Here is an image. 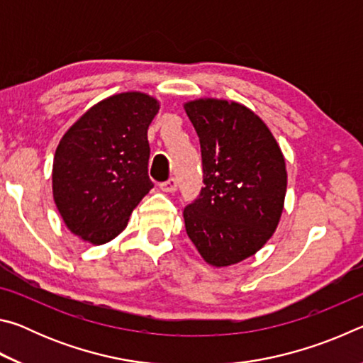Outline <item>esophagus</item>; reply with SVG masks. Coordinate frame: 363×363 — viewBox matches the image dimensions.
<instances>
[{"instance_id":"34e87169","label":"esophagus","mask_w":363,"mask_h":363,"mask_svg":"<svg viewBox=\"0 0 363 363\" xmlns=\"http://www.w3.org/2000/svg\"><path fill=\"white\" fill-rule=\"evenodd\" d=\"M160 189H162V192H164V194H173L177 189V181L174 179V177H171V179H168L167 182L160 184Z\"/></svg>"}]
</instances>
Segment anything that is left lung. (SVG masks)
I'll return each mask as SVG.
<instances>
[{
    "label": "left lung",
    "mask_w": 363,
    "mask_h": 363,
    "mask_svg": "<svg viewBox=\"0 0 363 363\" xmlns=\"http://www.w3.org/2000/svg\"><path fill=\"white\" fill-rule=\"evenodd\" d=\"M200 139V199L184 210L187 235L213 267L256 255L280 223L285 157L274 134L243 104L200 97L184 104Z\"/></svg>",
    "instance_id": "left-lung-1"
}]
</instances>
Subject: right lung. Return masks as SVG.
I'll list each match as a JSON object with an SVG mask.
<instances>
[{
	"label": "right lung",
	"instance_id": "obj_1",
	"mask_svg": "<svg viewBox=\"0 0 363 363\" xmlns=\"http://www.w3.org/2000/svg\"><path fill=\"white\" fill-rule=\"evenodd\" d=\"M158 110L160 101L140 91L113 94L86 110L59 140L54 203L83 242L113 240L153 187L147 130Z\"/></svg>",
	"mask_w": 363,
	"mask_h": 363
}]
</instances>
